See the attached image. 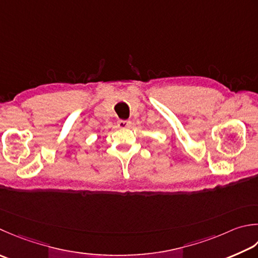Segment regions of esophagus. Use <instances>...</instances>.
I'll list each match as a JSON object with an SVG mask.
<instances>
[{
  "label": "esophagus",
  "instance_id": "34e87169",
  "mask_svg": "<svg viewBox=\"0 0 258 258\" xmlns=\"http://www.w3.org/2000/svg\"><path fill=\"white\" fill-rule=\"evenodd\" d=\"M117 126L119 128H127L131 126V122H128V120H122L119 119L117 122Z\"/></svg>",
  "mask_w": 258,
  "mask_h": 258
}]
</instances>
